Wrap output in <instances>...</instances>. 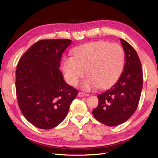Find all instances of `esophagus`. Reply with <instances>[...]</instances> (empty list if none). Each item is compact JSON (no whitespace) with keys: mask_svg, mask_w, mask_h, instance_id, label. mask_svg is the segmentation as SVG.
<instances>
[{"mask_svg":"<svg viewBox=\"0 0 158 158\" xmlns=\"http://www.w3.org/2000/svg\"><path fill=\"white\" fill-rule=\"evenodd\" d=\"M78 95L79 97H84V96H87L88 94H87L84 93V92H79Z\"/></svg>","mask_w":158,"mask_h":158,"instance_id":"obj_1","label":"esophagus"}]
</instances>
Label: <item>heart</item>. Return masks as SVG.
<instances>
[{"label": "heart", "mask_w": 158, "mask_h": 158, "mask_svg": "<svg viewBox=\"0 0 158 158\" xmlns=\"http://www.w3.org/2000/svg\"><path fill=\"white\" fill-rule=\"evenodd\" d=\"M125 54L119 44L106 41H96L77 47L73 57L62 60V70L66 81L75 86L86 73L88 76L81 87L90 90L98 85L106 88L113 85L122 73Z\"/></svg>", "instance_id": "1"}]
</instances>
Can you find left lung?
<instances>
[{"label": "left lung", "mask_w": 158, "mask_h": 158, "mask_svg": "<svg viewBox=\"0 0 158 158\" xmlns=\"http://www.w3.org/2000/svg\"><path fill=\"white\" fill-rule=\"evenodd\" d=\"M125 53L122 73L111 88L97 96L98 105L92 110L94 117L107 126H115L126 122L138 106L143 88V70L135 49L122 39Z\"/></svg>", "instance_id": "1"}]
</instances>
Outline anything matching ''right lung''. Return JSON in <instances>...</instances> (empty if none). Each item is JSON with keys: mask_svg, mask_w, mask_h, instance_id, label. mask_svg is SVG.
<instances>
[{"mask_svg": "<svg viewBox=\"0 0 158 158\" xmlns=\"http://www.w3.org/2000/svg\"><path fill=\"white\" fill-rule=\"evenodd\" d=\"M69 39L41 40L26 51L17 66L15 88L20 110L30 123L48 130L64 119L78 91L64 81L59 68Z\"/></svg>", "mask_w": 158, "mask_h": 158, "instance_id": "1", "label": "right lung"}]
</instances>
